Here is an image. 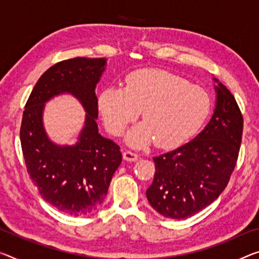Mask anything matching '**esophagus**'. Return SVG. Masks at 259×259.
Instances as JSON below:
<instances>
[{"mask_svg":"<svg viewBox=\"0 0 259 259\" xmlns=\"http://www.w3.org/2000/svg\"><path fill=\"white\" fill-rule=\"evenodd\" d=\"M122 157H124L125 161H128V162H137L139 160V156L137 154L128 152V150H126V152L122 153Z\"/></svg>","mask_w":259,"mask_h":259,"instance_id":"esophagus-1","label":"esophagus"}]
</instances>
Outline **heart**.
I'll use <instances>...</instances> for the list:
<instances>
[{"mask_svg": "<svg viewBox=\"0 0 259 259\" xmlns=\"http://www.w3.org/2000/svg\"><path fill=\"white\" fill-rule=\"evenodd\" d=\"M98 107L107 131L120 135L142 110L141 124L126 135L133 148L156 140L162 148L184 142L201 126L210 110L207 91L162 69H140L126 77L124 87H107L99 94Z\"/></svg>", "mask_w": 259, "mask_h": 259, "instance_id": "1", "label": "heart"}]
</instances>
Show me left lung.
I'll use <instances>...</instances> for the list:
<instances>
[{"instance_id":"left-lung-1","label":"left lung","mask_w":259,"mask_h":259,"mask_svg":"<svg viewBox=\"0 0 259 259\" xmlns=\"http://www.w3.org/2000/svg\"><path fill=\"white\" fill-rule=\"evenodd\" d=\"M215 107L192 140L154 157L155 176L146 196L164 218L194 215L220 196L236 165L243 118L232 93L214 77Z\"/></svg>"}]
</instances>
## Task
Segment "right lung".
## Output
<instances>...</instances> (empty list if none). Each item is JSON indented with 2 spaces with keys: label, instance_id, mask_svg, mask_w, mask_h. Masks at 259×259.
I'll list each match as a JSON object with an SVG mask.
<instances>
[{
  "label": "right lung",
  "instance_id": "1",
  "mask_svg": "<svg viewBox=\"0 0 259 259\" xmlns=\"http://www.w3.org/2000/svg\"><path fill=\"white\" fill-rule=\"evenodd\" d=\"M107 60L74 58L44 73L23 112L21 143L26 169L42 199L73 217L88 215L104 201L113 174L121 163L119 146L98 133L97 83ZM68 93L86 111L85 124L74 145L52 142L43 126L45 104Z\"/></svg>",
  "mask_w": 259,
  "mask_h": 259
}]
</instances>
